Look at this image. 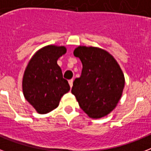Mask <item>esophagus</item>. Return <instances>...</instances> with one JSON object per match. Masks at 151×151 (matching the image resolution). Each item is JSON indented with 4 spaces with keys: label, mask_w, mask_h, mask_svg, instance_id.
Listing matches in <instances>:
<instances>
[{
    "label": "esophagus",
    "mask_w": 151,
    "mask_h": 151,
    "mask_svg": "<svg viewBox=\"0 0 151 151\" xmlns=\"http://www.w3.org/2000/svg\"><path fill=\"white\" fill-rule=\"evenodd\" d=\"M69 85H70V88H72V86H73V79H71V80H69Z\"/></svg>",
    "instance_id": "obj_1"
}]
</instances>
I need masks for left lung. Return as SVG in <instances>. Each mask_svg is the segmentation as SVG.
<instances>
[{"mask_svg": "<svg viewBox=\"0 0 151 151\" xmlns=\"http://www.w3.org/2000/svg\"><path fill=\"white\" fill-rule=\"evenodd\" d=\"M73 55L82 63L80 78L71 92L91 118L105 117L114 110L122 96L124 76L112 55L98 47L78 46Z\"/></svg>", "mask_w": 151, "mask_h": 151, "instance_id": "left-lung-1", "label": "left lung"}]
</instances>
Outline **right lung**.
Here are the masks:
<instances>
[{
	"instance_id": "right-lung-1",
	"label": "right lung",
	"mask_w": 151,
	"mask_h": 151,
	"mask_svg": "<svg viewBox=\"0 0 151 151\" xmlns=\"http://www.w3.org/2000/svg\"><path fill=\"white\" fill-rule=\"evenodd\" d=\"M66 52L65 46H45L29 59L22 77L25 99L38 114L51 112L59 106L62 96L70 91L57 60Z\"/></svg>"
}]
</instances>
